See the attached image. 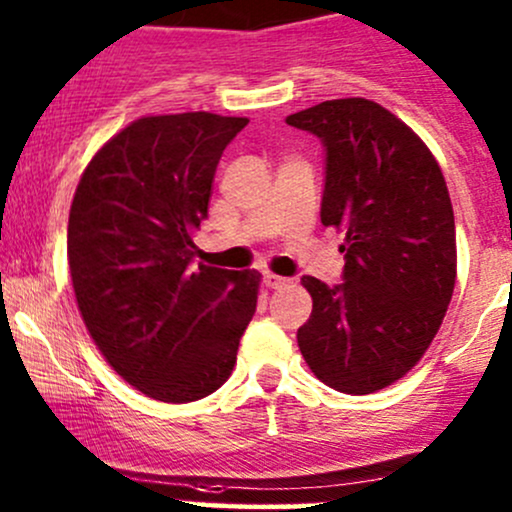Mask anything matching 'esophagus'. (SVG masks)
<instances>
[{"instance_id":"obj_1","label":"esophagus","mask_w":512,"mask_h":512,"mask_svg":"<svg viewBox=\"0 0 512 512\" xmlns=\"http://www.w3.org/2000/svg\"><path fill=\"white\" fill-rule=\"evenodd\" d=\"M263 282H266L268 290H282V287H285L290 280L280 278V275H275V273H266L263 275Z\"/></svg>"}]
</instances>
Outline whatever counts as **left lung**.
<instances>
[{
	"label": "left lung",
	"instance_id": "left-lung-1",
	"mask_svg": "<svg viewBox=\"0 0 512 512\" xmlns=\"http://www.w3.org/2000/svg\"><path fill=\"white\" fill-rule=\"evenodd\" d=\"M287 124L326 146L321 222L345 234V282L302 278L314 309L297 330L299 350L326 386L376 393L424 357L453 297L446 179L422 138L374 100H326Z\"/></svg>",
	"mask_w": 512,
	"mask_h": 512
}]
</instances>
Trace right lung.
I'll return each mask as SVG.
<instances>
[{
	"label": "right lung",
	"instance_id": "add662e5",
	"mask_svg": "<svg viewBox=\"0 0 512 512\" xmlns=\"http://www.w3.org/2000/svg\"><path fill=\"white\" fill-rule=\"evenodd\" d=\"M246 124L213 112L141 117L76 186L66 256L78 311L105 362L153 400L218 390L256 311L261 273L191 266L215 167Z\"/></svg>",
	"mask_w": 512,
	"mask_h": 512
}]
</instances>
